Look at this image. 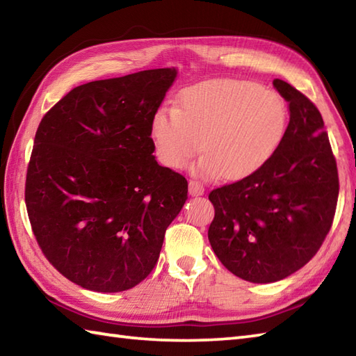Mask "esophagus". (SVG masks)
<instances>
[{"mask_svg":"<svg viewBox=\"0 0 356 356\" xmlns=\"http://www.w3.org/2000/svg\"><path fill=\"white\" fill-rule=\"evenodd\" d=\"M188 191H189V195H193V197L203 195L204 194V186L197 180H189Z\"/></svg>","mask_w":356,"mask_h":356,"instance_id":"esophagus-1","label":"esophagus"}]
</instances>
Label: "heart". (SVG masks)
Segmentation results:
<instances>
[{"mask_svg": "<svg viewBox=\"0 0 356 356\" xmlns=\"http://www.w3.org/2000/svg\"><path fill=\"white\" fill-rule=\"evenodd\" d=\"M287 126L280 95L247 81L216 79L181 91L179 109L161 106L152 118L156 156L185 168L203 150L195 175L241 180L259 171L277 150Z\"/></svg>", "mask_w": 356, "mask_h": 356, "instance_id": "obj_1", "label": "heart"}]
</instances>
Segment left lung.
Instances as JSON below:
<instances>
[{"label": "left lung", "mask_w": 356, "mask_h": 356, "mask_svg": "<svg viewBox=\"0 0 356 356\" xmlns=\"http://www.w3.org/2000/svg\"><path fill=\"white\" fill-rule=\"evenodd\" d=\"M273 87L290 114L277 150L254 175L209 194L213 252L236 277L257 284L286 278L316 256L332 225L340 188L318 109L286 81L275 79Z\"/></svg>", "instance_id": "left-lung-1"}]
</instances>
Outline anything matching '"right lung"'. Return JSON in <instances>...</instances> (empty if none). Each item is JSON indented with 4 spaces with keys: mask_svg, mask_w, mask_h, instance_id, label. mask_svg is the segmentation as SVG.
<instances>
[{
    "mask_svg": "<svg viewBox=\"0 0 356 356\" xmlns=\"http://www.w3.org/2000/svg\"><path fill=\"white\" fill-rule=\"evenodd\" d=\"M176 75L152 69L75 87L38 127L26 212L44 257L81 287L140 284L186 202V179L159 165L150 136Z\"/></svg>",
    "mask_w": 356,
    "mask_h": 356,
    "instance_id": "1",
    "label": "right lung"
}]
</instances>
